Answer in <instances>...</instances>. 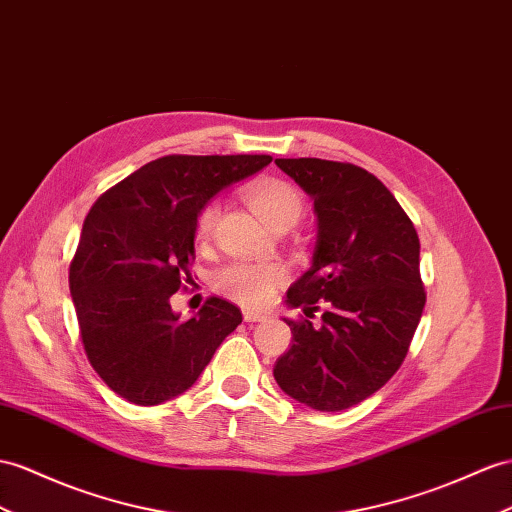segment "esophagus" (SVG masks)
Wrapping results in <instances>:
<instances>
[{
	"label": "esophagus",
	"instance_id": "esophagus-1",
	"mask_svg": "<svg viewBox=\"0 0 512 512\" xmlns=\"http://www.w3.org/2000/svg\"><path fill=\"white\" fill-rule=\"evenodd\" d=\"M266 318H268L266 313L251 311V309H246V311H244V322H264Z\"/></svg>",
	"mask_w": 512,
	"mask_h": 512
}]
</instances>
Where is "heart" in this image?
I'll list each match as a JSON object with an SVG mask.
<instances>
[{"label":"heart","mask_w":512,"mask_h":512,"mask_svg":"<svg viewBox=\"0 0 512 512\" xmlns=\"http://www.w3.org/2000/svg\"><path fill=\"white\" fill-rule=\"evenodd\" d=\"M244 194L253 212L272 229L294 225L303 212L300 194L281 179H259L251 183ZM216 218L218 205L207 203L196 218V240L205 242L212 235ZM283 281L285 268L277 261H233L222 266L214 277L216 290L244 307H264Z\"/></svg>","instance_id":"1"}]
</instances>
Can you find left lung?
<instances>
[{"instance_id": "1", "label": "left lung", "mask_w": 512, "mask_h": 512, "mask_svg": "<svg viewBox=\"0 0 512 512\" xmlns=\"http://www.w3.org/2000/svg\"><path fill=\"white\" fill-rule=\"evenodd\" d=\"M313 201L318 240L311 268L285 303L320 326L285 320L292 346L274 363V381L322 413L370 398L398 372L422 318L419 238L381 181L355 164L298 157L274 160Z\"/></svg>"}]
</instances>
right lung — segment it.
<instances>
[{
    "label": "right lung",
    "instance_id": "right-lung-1",
    "mask_svg": "<svg viewBox=\"0 0 512 512\" xmlns=\"http://www.w3.org/2000/svg\"><path fill=\"white\" fill-rule=\"evenodd\" d=\"M270 155H166L99 196L84 220L69 287L90 365L121 398L153 406L190 389L242 322L209 298L183 320L170 307L190 281L196 218Z\"/></svg>",
    "mask_w": 512,
    "mask_h": 512
}]
</instances>
